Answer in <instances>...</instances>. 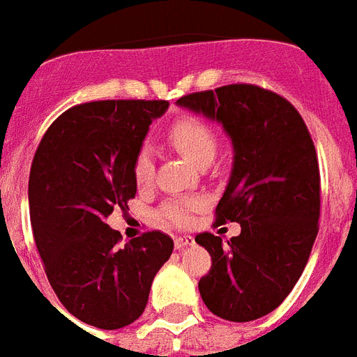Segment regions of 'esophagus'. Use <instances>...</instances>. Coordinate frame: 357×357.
Instances as JSON below:
<instances>
[{"label":"esophagus","mask_w":357,"mask_h":357,"mask_svg":"<svg viewBox=\"0 0 357 357\" xmlns=\"http://www.w3.org/2000/svg\"><path fill=\"white\" fill-rule=\"evenodd\" d=\"M174 244H176V248H185V246H192L195 244V237L192 235H183V237H176V241H174Z\"/></svg>","instance_id":"34e87169"}]
</instances>
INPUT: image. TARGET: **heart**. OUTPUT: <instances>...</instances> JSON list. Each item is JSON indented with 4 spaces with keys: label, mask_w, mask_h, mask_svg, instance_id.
<instances>
[{
    "label": "heart",
    "mask_w": 357,
    "mask_h": 357,
    "mask_svg": "<svg viewBox=\"0 0 357 357\" xmlns=\"http://www.w3.org/2000/svg\"><path fill=\"white\" fill-rule=\"evenodd\" d=\"M170 144L183 153L196 167L211 162L217 155L218 139L209 123L195 116H181L168 128L167 133ZM153 176V153L148 146H142L133 159V178L139 185L150 183ZM204 207L200 198H179L170 200L159 209V218L162 222L174 226H187L192 220V215Z\"/></svg>",
    "instance_id": "obj_1"
}]
</instances>
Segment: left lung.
Masks as SVG:
<instances>
[{"mask_svg":"<svg viewBox=\"0 0 357 357\" xmlns=\"http://www.w3.org/2000/svg\"><path fill=\"white\" fill-rule=\"evenodd\" d=\"M179 107L222 123L234 144V168L217 206V224L238 222L228 243L196 235L211 255L198 282L211 313L255 321L287 298L319 234L321 176L317 151L300 113L257 85H226L179 98Z\"/></svg>","mask_w":357,"mask_h":357,"instance_id":"1","label":"left lung"}]
</instances>
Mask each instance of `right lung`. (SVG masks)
Returning a JSON list of instances; mask_svg holds the SVG:
<instances>
[{"instance_id": "obj_1", "label": "right lung", "mask_w": 357, "mask_h": 357, "mask_svg": "<svg viewBox=\"0 0 357 357\" xmlns=\"http://www.w3.org/2000/svg\"><path fill=\"white\" fill-rule=\"evenodd\" d=\"M165 100H103L64 111L33 157L29 213L55 294L85 324L119 330L137 321L174 241L146 231L120 244L105 222L135 198L133 159Z\"/></svg>"}]
</instances>
